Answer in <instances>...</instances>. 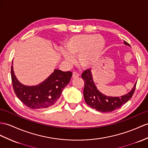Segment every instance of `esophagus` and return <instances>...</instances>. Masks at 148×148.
I'll use <instances>...</instances> for the list:
<instances>
[{
    "instance_id": "34e87169",
    "label": "esophagus",
    "mask_w": 148,
    "mask_h": 148,
    "mask_svg": "<svg viewBox=\"0 0 148 148\" xmlns=\"http://www.w3.org/2000/svg\"><path fill=\"white\" fill-rule=\"evenodd\" d=\"M79 76H80V74H79L78 73H77V71H73V78H77V77H78Z\"/></svg>"
}]
</instances>
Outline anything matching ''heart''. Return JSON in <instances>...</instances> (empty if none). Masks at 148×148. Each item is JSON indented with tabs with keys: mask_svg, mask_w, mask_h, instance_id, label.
<instances>
[{
	"mask_svg": "<svg viewBox=\"0 0 148 148\" xmlns=\"http://www.w3.org/2000/svg\"><path fill=\"white\" fill-rule=\"evenodd\" d=\"M105 39L100 35L80 34L70 38L65 42L66 52L63 57L72 62L73 56H77V63L82 68L93 65L102 56L105 48Z\"/></svg>",
	"mask_w": 148,
	"mask_h": 148,
	"instance_id": "heart-1",
	"label": "heart"
}]
</instances>
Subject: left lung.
I'll return each mask as SVG.
<instances>
[{"instance_id":"left-lung-1","label":"left lung","mask_w":148,"mask_h":148,"mask_svg":"<svg viewBox=\"0 0 148 148\" xmlns=\"http://www.w3.org/2000/svg\"><path fill=\"white\" fill-rule=\"evenodd\" d=\"M125 45L130 46L124 41ZM82 78L84 81V96L85 101L93 109L102 112H110L116 110L131 99L136 89V83L131 90L121 97H109L103 95L97 90L93 81L91 70H86L83 72Z\"/></svg>"}]
</instances>
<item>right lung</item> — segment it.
Returning <instances> with one entry per match:
<instances>
[{"instance_id":"add662e5","label":"right lung","mask_w":148,"mask_h":148,"mask_svg":"<svg viewBox=\"0 0 148 148\" xmlns=\"http://www.w3.org/2000/svg\"><path fill=\"white\" fill-rule=\"evenodd\" d=\"M71 76V71L55 70L40 84L26 86L17 80L14 73L13 66H11V78L14 92L25 106L32 109H45L55 105L63 88L69 84Z\"/></svg>"}]
</instances>
